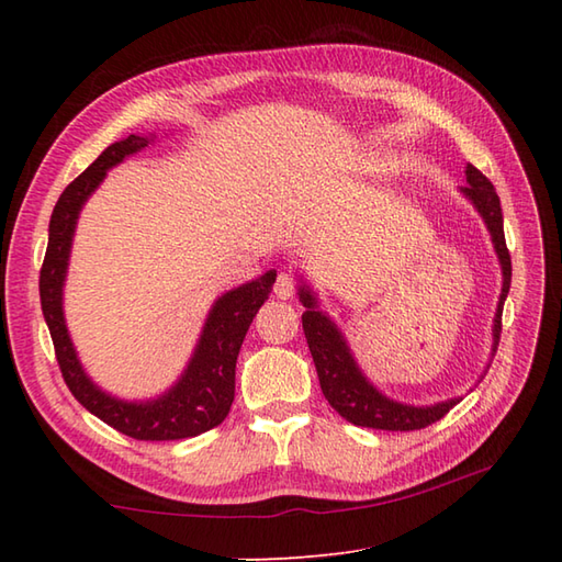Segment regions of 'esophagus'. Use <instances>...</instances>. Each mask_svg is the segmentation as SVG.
Wrapping results in <instances>:
<instances>
[{
  "label": "esophagus",
  "instance_id": "34e87169",
  "mask_svg": "<svg viewBox=\"0 0 562 562\" xmlns=\"http://www.w3.org/2000/svg\"><path fill=\"white\" fill-rule=\"evenodd\" d=\"M294 292H296V280L290 272H280L278 280H274V294H278L280 300H292Z\"/></svg>",
  "mask_w": 562,
  "mask_h": 562
}]
</instances>
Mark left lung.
<instances>
[{
    "label": "left lung",
    "mask_w": 562,
    "mask_h": 562,
    "mask_svg": "<svg viewBox=\"0 0 562 562\" xmlns=\"http://www.w3.org/2000/svg\"><path fill=\"white\" fill-rule=\"evenodd\" d=\"M465 183L461 193L473 202V207L481 212V217L493 236L495 254L503 266V294L497 302V314L493 324V352L497 350L499 330H503V306L507 300L509 284H512V258L505 244V229H503V207H499V198L495 193V186L475 169L473 164L465 166ZM300 302L306 306L302 314L304 336L312 350L316 374L321 381V391H324L326 401L336 408L345 420L360 427L372 429H389V432H411V429H423L441 420L453 405L461 398H449L435 405H405L398 401L386 398L379 393L367 376L360 372L355 357L345 342L342 333L333 321L318 312L316 296L308 288H300Z\"/></svg>",
    "instance_id": "1"
}]
</instances>
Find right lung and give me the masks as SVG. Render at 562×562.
<instances>
[{"mask_svg": "<svg viewBox=\"0 0 562 562\" xmlns=\"http://www.w3.org/2000/svg\"><path fill=\"white\" fill-rule=\"evenodd\" d=\"M149 142V137L127 135L115 145L105 147L101 157L59 195L50 217V229H47L50 234H47V250L41 268V306L45 324L50 328L59 372H63L71 396L117 432L145 441H169L198 437L217 427L229 415L238 350H241L250 321L266 304L278 272L268 270L258 280L229 290L214 302L188 369L164 396L142 403L121 401L93 384L79 364L63 314V284L71 236H75L83 202L99 188L105 171L121 164L130 154L145 149Z\"/></svg>", "mask_w": 562, "mask_h": 562, "instance_id": "obj_1", "label": "right lung"}]
</instances>
